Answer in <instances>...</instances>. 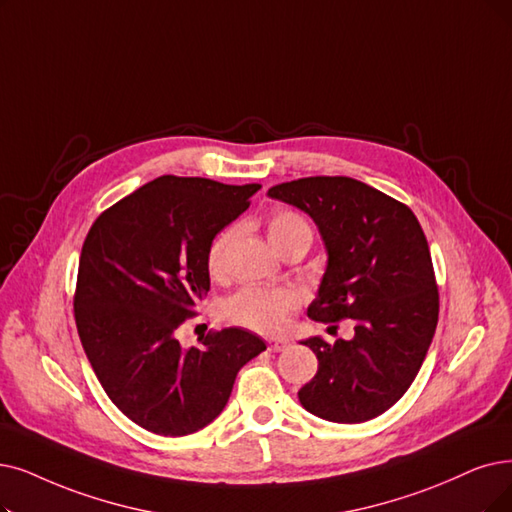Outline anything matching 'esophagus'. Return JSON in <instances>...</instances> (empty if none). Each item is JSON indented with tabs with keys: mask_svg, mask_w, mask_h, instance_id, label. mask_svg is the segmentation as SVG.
<instances>
[{
	"mask_svg": "<svg viewBox=\"0 0 512 512\" xmlns=\"http://www.w3.org/2000/svg\"><path fill=\"white\" fill-rule=\"evenodd\" d=\"M290 349V340L285 338H271L269 340V351L271 353H281V351H288Z\"/></svg>",
	"mask_w": 512,
	"mask_h": 512,
	"instance_id": "esophagus-1",
	"label": "esophagus"
}]
</instances>
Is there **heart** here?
<instances>
[{
  "mask_svg": "<svg viewBox=\"0 0 512 512\" xmlns=\"http://www.w3.org/2000/svg\"><path fill=\"white\" fill-rule=\"evenodd\" d=\"M267 235L273 248L279 252L283 245H288L296 239H313L311 224L300 214L290 210L273 212L267 220ZM233 241V231L220 233L208 250V271L212 275H220L227 262L229 245ZM298 296L292 290L285 288H243L224 302V317L235 325H243L248 330L260 334L279 332L288 313L296 309Z\"/></svg>",
  "mask_w": 512,
  "mask_h": 512,
  "instance_id": "b5f03b06",
  "label": "heart"
}]
</instances>
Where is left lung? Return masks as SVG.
Listing matches in <instances>:
<instances>
[{
    "mask_svg": "<svg viewBox=\"0 0 512 512\" xmlns=\"http://www.w3.org/2000/svg\"><path fill=\"white\" fill-rule=\"evenodd\" d=\"M267 195L309 214L323 241L325 273L306 315L355 323L351 340H300L319 367L298 399L330 422L372 420L405 395L435 336L439 292L420 222L397 199L346 176L281 182Z\"/></svg>",
    "mask_w": 512,
    "mask_h": 512,
    "instance_id": "obj_1",
    "label": "left lung"
}]
</instances>
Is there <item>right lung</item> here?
Masks as SVG:
<instances>
[{"mask_svg":"<svg viewBox=\"0 0 512 512\" xmlns=\"http://www.w3.org/2000/svg\"><path fill=\"white\" fill-rule=\"evenodd\" d=\"M252 185L159 176L102 212L79 258L75 321L92 370L132 422L163 437L208 426L237 372L267 344L243 327L176 338L210 290L208 250L243 214Z\"/></svg>","mask_w":512,"mask_h":512,"instance_id":"obj_1","label":"right lung"}]
</instances>
